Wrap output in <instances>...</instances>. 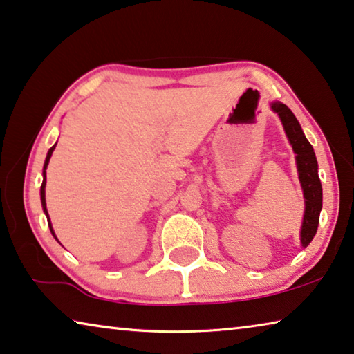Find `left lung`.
Masks as SVG:
<instances>
[{"label":"left lung","instance_id":"8db88e82","mask_svg":"<svg viewBox=\"0 0 354 354\" xmlns=\"http://www.w3.org/2000/svg\"><path fill=\"white\" fill-rule=\"evenodd\" d=\"M271 110L279 115L288 142L296 154V167H298V176L306 203L304 218H302L301 227V245L307 248L317 233L319 211H322L323 206V189L318 178V162L312 145L306 138L293 111L285 104L279 102V100L271 102Z\"/></svg>","mask_w":354,"mask_h":354}]
</instances>
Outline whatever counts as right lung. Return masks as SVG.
I'll use <instances>...</instances> for the list:
<instances>
[{
  "instance_id": "1",
  "label": "right lung",
  "mask_w": 354,
  "mask_h": 354,
  "mask_svg": "<svg viewBox=\"0 0 354 354\" xmlns=\"http://www.w3.org/2000/svg\"><path fill=\"white\" fill-rule=\"evenodd\" d=\"M55 147H56V143L53 145L52 148L48 149V153H47V157H46V162H44V171H42V176H44V181H42V186H41V203H42V209H44V212H46V216H47V221H48V227H50V232H52V234H53V238L58 241V238H56V234H55V232H53V227H52V222H50V217H48V211H47V203H46V183H47V179H46V170H47V165H48V162H50V157H52V154H53V149H55Z\"/></svg>"
}]
</instances>
